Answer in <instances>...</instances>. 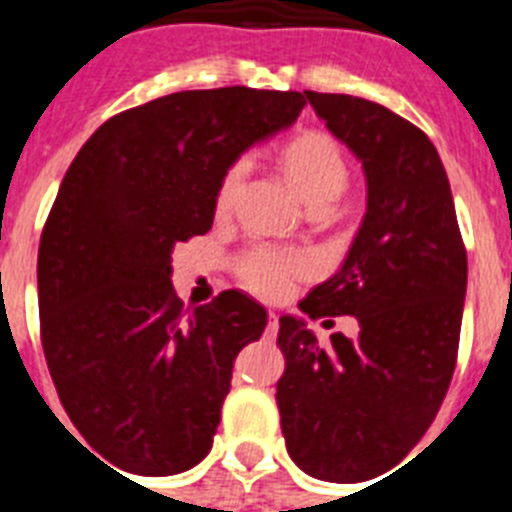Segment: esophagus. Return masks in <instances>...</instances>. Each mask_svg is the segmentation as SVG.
Listing matches in <instances>:
<instances>
[{
  "label": "esophagus",
  "instance_id": "esophagus-1",
  "mask_svg": "<svg viewBox=\"0 0 512 512\" xmlns=\"http://www.w3.org/2000/svg\"><path fill=\"white\" fill-rule=\"evenodd\" d=\"M276 332H279V313H268V335L276 337Z\"/></svg>",
  "mask_w": 512,
  "mask_h": 512
}]
</instances>
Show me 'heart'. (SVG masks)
<instances>
[{
  "mask_svg": "<svg viewBox=\"0 0 512 512\" xmlns=\"http://www.w3.org/2000/svg\"><path fill=\"white\" fill-rule=\"evenodd\" d=\"M284 170L295 183L305 204H332L348 185V164L337 148V143L324 132H303L284 148ZM247 172V162L239 159L225 170L217 185L215 209L228 212L239 188L241 177ZM241 284L255 295L279 297L284 295L300 273V260L295 255L279 252L273 247H252L236 263Z\"/></svg>",
  "mask_w": 512,
  "mask_h": 512,
  "instance_id": "1",
  "label": "heart"
}]
</instances>
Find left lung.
<instances>
[{
	"mask_svg": "<svg viewBox=\"0 0 512 512\" xmlns=\"http://www.w3.org/2000/svg\"><path fill=\"white\" fill-rule=\"evenodd\" d=\"M366 177V212L340 271L300 303L311 319L356 316L327 348L281 316L276 404L287 452L321 481L356 484L412 452L444 401L460 345L468 255L452 188L428 135L390 108L305 90Z\"/></svg>",
	"mask_w": 512,
	"mask_h": 512,
	"instance_id": "obj_1",
	"label": "left lung"
}]
</instances>
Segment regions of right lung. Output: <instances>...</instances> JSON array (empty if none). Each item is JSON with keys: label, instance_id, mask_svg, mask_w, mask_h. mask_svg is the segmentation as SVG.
<instances>
[{"label": "right lung", "instance_id": "obj_1", "mask_svg": "<svg viewBox=\"0 0 512 512\" xmlns=\"http://www.w3.org/2000/svg\"><path fill=\"white\" fill-rule=\"evenodd\" d=\"M303 106V92H172L111 116L68 167L39 241L42 348L76 430L119 468L172 476L212 449L233 361L268 313L236 289L183 308L172 249L212 228L225 170Z\"/></svg>", "mask_w": 512, "mask_h": 512}]
</instances>
